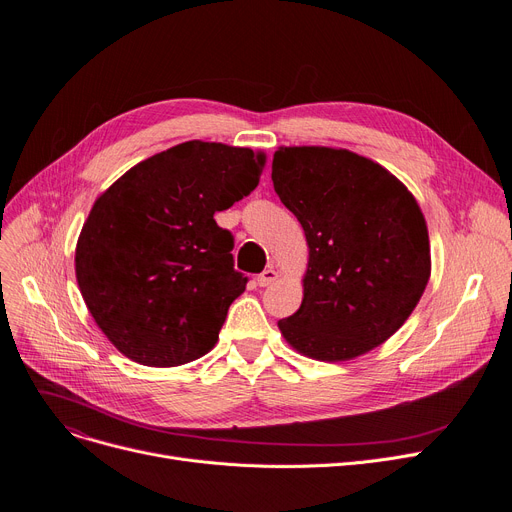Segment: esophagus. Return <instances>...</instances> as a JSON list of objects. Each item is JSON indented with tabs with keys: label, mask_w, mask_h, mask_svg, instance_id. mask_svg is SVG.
Masks as SVG:
<instances>
[{
	"label": "esophagus",
	"mask_w": 512,
	"mask_h": 512,
	"mask_svg": "<svg viewBox=\"0 0 512 512\" xmlns=\"http://www.w3.org/2000/svg\"><path fill=\"white\" fill-rule=\"evenodd\" d=\"M278 280V272L274 270V267H267L265 272H261L259 276H257V284L259 286H270V284H274Z\"/></svg>",
	"instance_id": "esophagus-1"
}]
</instances>
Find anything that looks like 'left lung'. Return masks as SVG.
<instances>
[{"instance_id": "1", "label": "left lung", "mask_w": 512, "mask_h": 512, "mask_svg": "<svg viewBox=\"0 0 512 512\" xmlns=\"http://www.w3.org/2000/svg\"><path fill=\"white\" fill-rule=\"evenodd\" d=\"M272 180L309 245L303 303L278 321L282 336L319 361L369 353L409 319L432 274L415 197L380 164L332 147H280Z\"/></svg>"}]
</instances>
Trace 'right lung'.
Instances as JSON below:
<instances>
[{"label": "right lung", "instance_id": "1", "mask_svg": "<svg viewBox=\"0 0 512 512\" xmlns=\"http://www.w3.org/2000/svg\"><path fill=\"white\" fill-rule=\"evenodd\" d=\"M265 155L186 141L120 176L95 201L76 242V280L101 332L149 367L209 353L245 292L234 238L215 224L259 184Z\"/></svg>", "mask_w": 512, "mask_h": 512}]
</instances>
